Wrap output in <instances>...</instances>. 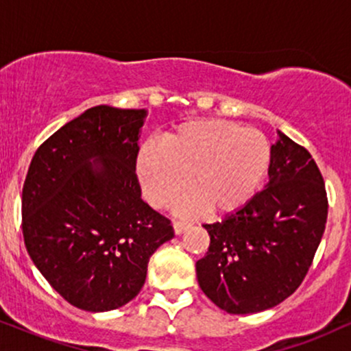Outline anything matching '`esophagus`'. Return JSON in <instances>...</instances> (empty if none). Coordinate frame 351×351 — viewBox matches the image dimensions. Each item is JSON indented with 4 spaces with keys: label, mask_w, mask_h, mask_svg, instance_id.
Wrapping results in <instances>:
<instances>
[{
    "label": "esophagus",
    "mask_w": 351,
    "mask_h": 351,
    "mask_svg": "<svg viewBox=\"0 0 351 351\" xmlns=\"http://www.w3.org/2000/svg\"><path fill=\"white\" fill-rule=\"evenodd\" d=\"M188 228V223H183V221H173V231H175V234H181V232L186 231Z\"/></svg>",
    "instance_id": "esophagus-1"
}]
</instances>
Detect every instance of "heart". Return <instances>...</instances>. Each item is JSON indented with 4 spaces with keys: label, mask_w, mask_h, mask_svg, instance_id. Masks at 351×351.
Returning <instances> with one entry per match:
<instances>
[{
    "label": "heart",
    "mask_w": 351,
    "mask_h": 351,
    "mask_svg": "<svg viewBox=\"0 0 351 351\" xmlns=\"http://www.w3.org/2000/svg\"><path fill=\"white\" fill-rule=\"evenodd\" d=\"M271 165L269 140L228 120H191L168 134L162 148L143 145L136 156V175L153 206H167L184 188L176 204L181 216L203 208L231 213L249 203L263 186Z\"/></svg>",
    "instance_id": "b5f03b06"
}]
</instances>
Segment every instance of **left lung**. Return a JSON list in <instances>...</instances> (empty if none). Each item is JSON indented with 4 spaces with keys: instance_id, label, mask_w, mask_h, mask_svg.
Segmentation results:
<instances>
[{
    "instance_id": "left-lung-1",
    "label": "left lung",
    "mask_w": 351,
    "mask_h": 351,
    "mask_svg": "<svg viewBox=\"0 0 351 351\" xmlns=\"http://www.w3.org/2000/svg\"><path fill=\"white\" fill-rule=\"evenodd\" d=\"M269 183L219 223L204 224L208 252L196 263L201 291L234 315L272 308L297 291L327 223L324 178L312 155L277 130Z\"/></svg>"
}]
</instances>
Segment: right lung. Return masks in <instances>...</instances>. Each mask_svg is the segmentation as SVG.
Wrapping results in <instances>:
<instances>
[{"label": "right lung", "instance_id": "add662e5", "mask_svg": "<svg viewBox=\"0 0 351 351\" xmlns=\"http://www.w3.org/2000/svg\"><path fill=\"white\" fill-rule=\"evenodd\" d=\"M147 110L87 108L44 142L23 186V236L36 267L71 305L123 307L152 254L175 232L135 175Z\"/></svg>", "mask_w": 351, "mask_h": 351}]
</instances>
